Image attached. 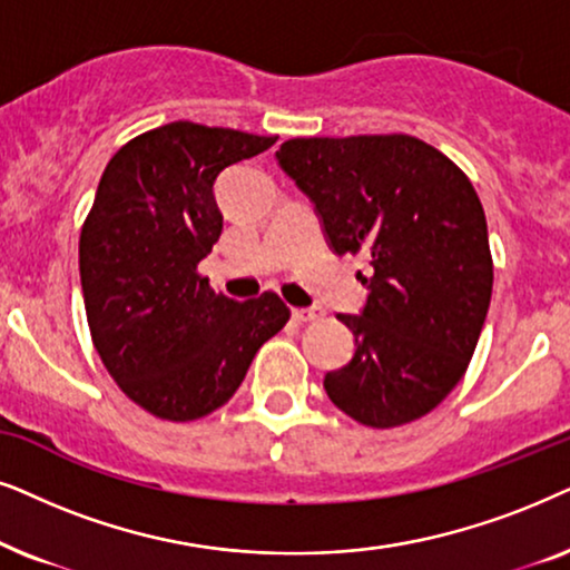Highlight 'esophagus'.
<instances>
[{
	"mask_svg": "<svg viewBox=\"0 0 570 570\" xmlns=\"http://www.w3.org/2000/svg\"><path fill=\"white\" fill-rule=\"evenodd\" d=\"M323 313L321 309H292V321L294 323H313V321H317V317H321Z\"/></svg>",
	"mask_w": 570,
	"mask_h": 570,
	"instance_id": "obj_1",
	"label": "esophagus"
}]
</instances>
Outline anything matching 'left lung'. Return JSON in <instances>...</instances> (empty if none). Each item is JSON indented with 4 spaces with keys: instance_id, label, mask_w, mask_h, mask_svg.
Listing matches in <instances>:
<instances>
[{
    "instance_id": "obj_1",
    "label": "left lung",
    "mask_w": 570,
    "mask_h": 570,
    "mask_svg": "<svg viewBox=\"0 0 570 570\" xmlns=\"http://www.w3.org/2000/svg\"><path fill=\"white\" fill-rule=\"evenodd\" d=\"M276 158L315 203L336 255L364 253L362 315H338L354 356L325 393L367 428L432 412L456 389L492 297L488 222L472 181L412 135L292 138Z\"/></svg>"
}]
</instances>
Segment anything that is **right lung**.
<instances>
[{
	"label": "right lung",
	"instance_id": "obj_1",
	"mask_svg": "<svg viewBox=\"0 0 570 570\" xmlns=\"http://www.w3.org/2000/svg\"><path fill=\"white\" fill-rule=\"evenodd\" d=\"M276 140L171 121L121 146L98 181L80 232L90 338L121 393L158 420L224 406L289 321L278 294L237 302L197 273L224 229L218 174Z\"/></svg>",
	"mask_w": 570,
	"mask_h": 570
}]
</instances>
